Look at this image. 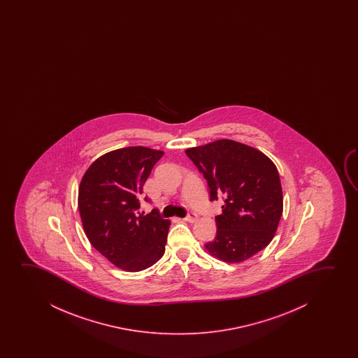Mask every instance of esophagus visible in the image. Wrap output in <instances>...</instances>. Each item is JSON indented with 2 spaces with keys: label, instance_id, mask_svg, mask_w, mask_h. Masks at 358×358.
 Returning <instances> with one entry per match:
<instances>
[{
  "label": "esophagus",
  "instance_id": "1",
  "mask_svg": "<svg viewBox=\"0 0 358 358\" xmlns=\"http://www.w3.org/2000/svg\"><path fill=\"white\" fill-rule=\"evenodd\" d=\"M183 220L187 221V222H196V220H198V215L196 214H194V213H191L189 215L186 216Z\"/></svg>",
  "mask_w": 358,
  "mask_h": 358
}]
</instances>
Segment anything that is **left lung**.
Masks as SVG:
<instances>
[{
  "label": "left lung",
  "mask_w": 358,
  "mask_h": 358,
  "mask_svg": "<svg viewBox=\"0 0 358 358\" xmlns=\"http://www.w3.org/2000/svg\"><path fill=\"white\" fill-rule=\"evenodd\" d=\"M186 154L208 181L211 201L225 198L215 217V240L206 243V252L231 264L250 259L274 238L282 215V188L274 162L231 139L188 148Z\"/></svg>",
  "instance_id": "left-lung-1"
}]
</instances>
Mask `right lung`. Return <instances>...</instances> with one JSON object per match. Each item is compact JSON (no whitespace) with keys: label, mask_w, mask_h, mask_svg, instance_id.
Masks as SVG:
<instances>
[{"label":"right lung","mask_w":358,"mask_h":358,"mask_svg":"<svg viewBox=\"0 0 358 358\" xmlns=\"http://www.w3.org/2000/svg\"><path fill=\"white\" fill-rule=\"evenodd\" d=\"M162 155L147 147L121 148L99 157L82 177L78 209L84 232L118 269L142 271L165 253L171 221L157 210L139 211L143 186Z\"/></svg>","instance_id":"right-lung-1"}]
</instances>
